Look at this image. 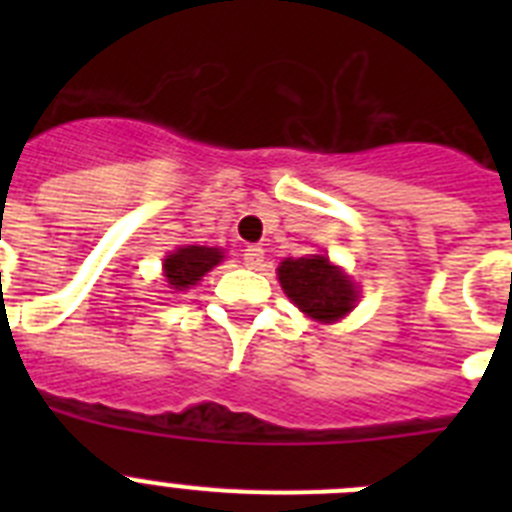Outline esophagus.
I'll return each instance as SVG.
<instances>
[{
  "mask_svg": "<svg viewBox=\"0 0 512 512\" xmlns=\"http://www.w3.org/2000/svg\"><path fill=\"white\" fill-rule=\"evenodd\" d=\"M261 261H264V248L248 246L246 251H243V264H246L248 269H259Z\"/></svg>",
  "mask_w": 512,
  "mask_h": 512,
  "instance_id": "esophagus-1",
  "label": "esophagus"
}]
</instances>
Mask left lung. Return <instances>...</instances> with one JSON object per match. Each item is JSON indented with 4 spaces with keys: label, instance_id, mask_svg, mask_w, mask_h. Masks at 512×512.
<instances>
[{
    "label": "left lung",
    "instance_id": "left-lung-1",
    "mask_svg": "<svg viewBox=\"0 0 512 512\" xmlns=\"http://www.w3.org/2000/svg\"><path fill=\"white\" fill-rule=\"evenodd\" d=\"M284 295L295 302L307 318L318 323H336L356 305V284L341 266L330 264L328 256H300L284 259L277 269Z\"/></svg>",
    "mask_w": 512,
    "mask_h": 512
}]
</instances>
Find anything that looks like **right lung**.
Here are the masks:
<instances>
[{"mask_svg":"<svg viewBox=\"0 0 512 512\" xmlns=\"http://www.w3.org/2000/svg\"><path fill=\"white\" fill-rule=\"evenodd\" d=\"M223 248H210V246H182L169 253L164 259V277L166 284L176 292L194 287L205 277L207 271L215 269L223 261Z\"/></svg>","mask_w":512,"mask_h":512,"instance_id":"1","label":"right lung"}]
</instances>
